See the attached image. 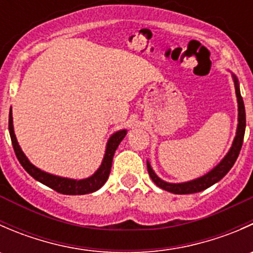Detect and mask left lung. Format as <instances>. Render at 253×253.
<instances>
[{
  "label": "left lung",
  "mask_w": 253,
  "mask_h": 253,
  "mask_svg": "<svg viewBox=\"0 0 253 253\" xmlns=\"http://www.w3.org/2000/svg\"><path fill=\"white\" fill-rule=\"evenodd\" d=\"M233 76L234 84H235V93H236V99H237V128H236V136L234 138L233 144H231L230 149L226 153L225 157L220 160L218 165L213 168L211 171H208L201 177L195 178V180L187 181V182H180V183H172V182H167V181L162 180L157 174L154 172V170L150 167V163L147 160V168L148 172H149L150 178L153 180V182L158 186V187L163 188V190L168 191V192L175 193V195H188V193H197L201 191L206 190V188L211 187L214 183H216L218 181H220L229 172V170L233 168V165L235 164L237 157L240 154V150H241L242 142H244V136H245V128H246V114H245V105L244 100H242L241 93H240V85L239 81H237L236 76Z\"/></svg>",
  "instance_id": "left-lung-1"
}]
</instances>
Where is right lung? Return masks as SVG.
<instances>
[{"label":"right lung","instance_id":"add662e5","mask_svg":"<svg viewBox=\"0 0 253 253\" xmlns=\"http://www.w3.org/2000/svg\"><path fill=\"white\" fill-rule=\"evenodd\" d=\"M8 129L9 136H11L12 144H13L14 153H16L18 160L24 168L25 171L30 176L35 178L39 182L44 183L47 187L52 188L56 192L62 193V195H86V193H91L98 191L99 188L103 187L104 183L109 178L112 164V158H114L115 152H116L117 147L121 143L122 139L127 134V129H120V131L115 132L110 136L108 143H106L105 154H104L103 162H101L100 167L98 168L93 175L89 176L86 178H82V180H75V178L62 177V176H56L52 174H48L46 171H42V169L37 168L29 162L27 155L23 153L22 148L18 144V141L14 134L13 128V117H12V109L9 110V120H8Z\"/></svg>","mask_w":253,"mask_h":253}]
</instances>
